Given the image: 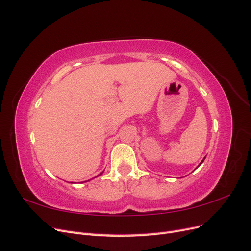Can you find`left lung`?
<instances>
[{
    "mask_svg": "<svg viewBox=\"0 0 251 251\" xmlns=\"http://www.w3.org/2000/svg\"><path fill=\"white\" fill-rule=\"evenodd\" d=\"M204 159H205V158H204ZM204 159H203V160H202V162H203V161H204ZM202 162H201V163H202ZM201 163H200V164H201Z\"/></svg>",
    "mask_w": 251,
    "mask_h": 251,
    "instance_id": "obj_1",
    "label": "left lung"
}]
</instances>
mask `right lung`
Masks as SVG:
<instances>
[{"instance_id": "right-lung-1", "label": "right lung", "mask_w": 251, "mask_h": 251, "mask_svg": "<svg viewBox=\"0 0 251 251\" xmlns=\"http://www.w3.org/2000/svg\"><path fill=\"white\" fill-rule=\"evenodd\" d=\"M101 174H102V173H100V175H101Z\"/></svg>"}]
</instances>
